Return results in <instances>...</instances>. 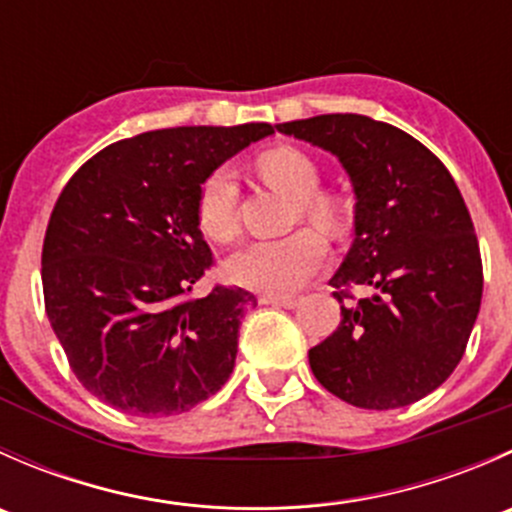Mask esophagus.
I'll return each instance as SVG.
<instances>
[{"label":"esophagus","mask_w":512,"mask_h":512,"mask_svg":"<svg viewBox=\"0 0 512 512\" xmlns=\"http://www.w3.org/2000/svg\"><path fill=\"white\" fill-rule=\"evenodd\" d=\"M260 304H272V307L294 309V307H297V299H294V297H275V294H260Z\"/></svg>","instance_id":"obj_1"}]
</instances>
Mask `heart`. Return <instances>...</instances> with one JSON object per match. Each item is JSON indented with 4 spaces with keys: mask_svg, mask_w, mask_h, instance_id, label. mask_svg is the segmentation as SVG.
<instances>
[{
    "mask_svg": "<svg viewBox=\"0 0 512 512\" xmlns=\"http://www.w3.org/2000/svg\"><path fill=\"white\" fill-rule=\"evenodd\" d=\"M262 178L297 200L294 220L304 218L322 230H339L342 213L337 200L319 190V168L304 151L292 146L262 153L257 160ZM198 223L215 242L235 240L237 185L230 168H218L198 190ZM327 242L314 230H297L280 240H257L237 250L225 270L235 285L265 294H294L327 262Z\"/></svg>",
    "mask_w": 512,
    "mask_h": 512,
    "instance_id": "obj_1",
    "label": "heart"
}]
</instances>
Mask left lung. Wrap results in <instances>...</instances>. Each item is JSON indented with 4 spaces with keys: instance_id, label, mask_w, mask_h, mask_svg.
I'll list each match as a JSON object with an SVG mask.
<instances>
[{
    "instance_id": "1",
    "label": "left lung",
    "mask_w": 512,
    "mask_h": 512,
    "mask_svg": "<svg viewBox=\"0 0 512 512\" xmlns=\"http://www.w3.org/2000/svg\"><path fill=\"white\" fill-rule=\"evenodd\" d=\"M277 131L337 156L356 198L352 250L329 280L342 322L309 349L314 376L359 409L414 404L453 374L483 297L478 237L456 180L414 136L359 113ZM349 286L372 297L344 305Z\"/></svg>"
}]
</instances>
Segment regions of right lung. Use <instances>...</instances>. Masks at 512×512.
<instances>
[{
	"label": "right lung",
	"instance_id": "1",
	"mask_svg": "<svg viewBox=\"0 0 512 512\" xmlns=\"http://www.w3.org/2000/svg\"><path fill=\"white\" fill-rule=\"evenodd\" d=\"M270 123L180 126L111 143L61 190L41 250L46 317L71 371L133 416H173L230 379L240 319L255 294L215 285L198 190Z\"/></svg>",
	"mask_w": 512,
	"mask_h": 512
}]
</instances>
